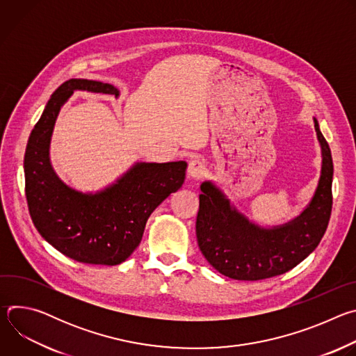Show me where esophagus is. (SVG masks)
<instances>
[{"instance_id":"esophagus-1","label":"esophagus","mask_w":356,"mask_h":356,"mask_svg":"<svg viewBox=\"0 0 356 356\" xmlns=\"http://www.w3.org/2000/svg\"><path fill=\"white\" fill-rule=\"evenodd\" d=\"M207 170H206V166L202 165L201 161L198 159H193L190 161L188 163V168H187V176L188 179H193V180H201L202 177L206 176Z\"/></svg>"}]
</instances>
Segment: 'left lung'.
I'll list each match as a JSON object with an SVG mask.
<instances>
[{
  "label": "left lung",
  "instance_id": "1",
  "mask_svg": "<svg viewBox=\"0 0 356 356\" xmlns=\"http://www.w3.org/2000/svg\"><path fill=\"white\" fill-rule=\"evenodd\" d=\"M314 128L323 154L321 176L309 207L293 221L262 228L238 213L216 184L204 181L200 186L197 242L202 255L221 275L235 280L269 279L293 269L318 246L332 210L334 166L316 118Z\"/></svg>",
  "mask_w": 356,
  "mask_h": 356
}]
</instances>
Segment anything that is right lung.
<instances>
[{"instance_id":"add662e5","label":"right lung","mask_w":356,"mask_h":356,"mask_svg":"<svg viewBox=\"0 0 356 356\" xmlns=\"http://www.w3.org/2000/svg\"><path fill=\"white\" fill-rule=\"evenodd\" d=\"M76 90L120 95L108 83L86 79H70L52 94L25 150L28 209L38 232L63 255L81 264L114 266L138 248L149 216L181 187L187 163H136L95 194L70 188L50 165L49 143L62 106Z\"/></svg>"}]
</instances>
